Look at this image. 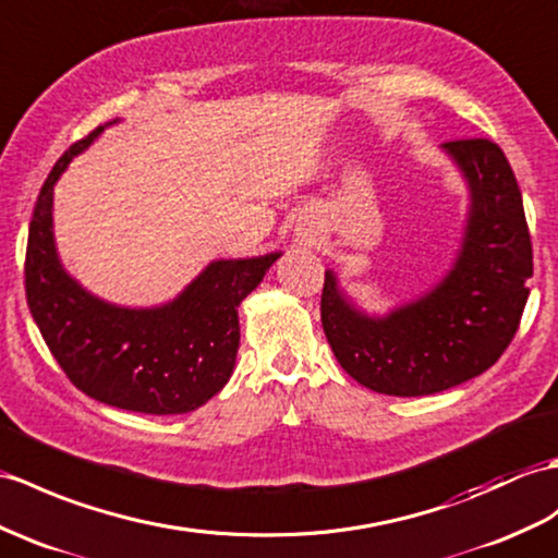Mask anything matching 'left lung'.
Instances as JSON below:
<instances>
[{
	"mask_svg": "<svg viewBox=\"0 0 558 558\" xmlns=\"http://www.w3.org/2000/svg\"><path fill=\"white\" fill-rule=\"evenodd\" d=\"M465 190L463 235L430 288L385 314H368L326 270L320 320L338 364L373 392L423 397L485 373L509 347L527 302L533 244L523 197L489 140L439 145Z\"/></svg>",
	"mask_w": 558,
	"mask_h": 558,
	"instance_id": "8db88e82",
	"label": "left lung"
}]
</instances>
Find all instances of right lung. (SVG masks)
<instances>
[{
	"label": "right lung",
	"instance_id": "obj_1",
	"mask_svg": "<svg viewBox=\"0 0 558 558\" xmlns=\"http://www.w3.org/2000/svg\"><path fill=\"white\" fill-rule=\"evenodd\" d=\"M116 123L75 142L45 180L28 232L25 294L49 352L77 390L123 411L187 413L230 380L240 349L238 308L282 252L216 258L157 306H123L83 288L57 250L54 185Z\"/></svg>",
	"mask_w": 558,
	"mask_h": 558
}]
</instances>
